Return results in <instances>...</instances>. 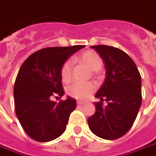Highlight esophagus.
Returning a JSON list of instances; mask_svg holds the SVG:
<instances>
[{"mask_svg": "<svg viewBox=\"0 0 156 156\" xmlns=\"http://www.w3.org/2000/svg\"><path fill=\"white\" fill-rule=\"evenodd\" d=\"M84 104H85V102H83V101H78V102H77V105H78V106H82V105Z\"/></svg>", "mask_w": 156, "mask_h": 156, "instance_id": "esophagus-1", "label": "esophagus"}]
</instances>
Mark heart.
<instances>
[{
    "label": "heart",
    "instance_id": "1",
    "mask_svg": "<svg viewBox=\"0 0 156 156\" xmlns=\"http://www.w3.org/2000/svg\"><path fill=\"white\" fill-rule=\"evenodd\" d=\"M78 62L83 63L88 69L93 71H98L102 66V60L97 53L93 51H86L80 55L77 58ZM62 80L64 82H69L72 77V63L67 61L63 63L61 70ZM96 85L94 82L87 83H75L68 88V94L75 99L84 101L90 97L95 91Z\"/></svg>",
    "mask_w": 156,
    "mask_h": 156
}]
</instances>
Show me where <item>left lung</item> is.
I'll return each instance as SVG.
<instances>
[{"label": "left lung", "mask_w": 156, "mask_h": 156, "mask_svg": "<svg viewBox=\"0 0 156 156\" xmlns=\"http://www.w3.org/2000/svg\"><path fill=\"white\" fill-rule=\"evenodd\" d=\"M106 68L104 82L95 94V113L87 119L90 130L105 140H115L131 129L141 104V75L134 61L122 50L92 46ZM108 102L106 107L103 101Z\"/></svg>", "instance_id": "obj_1"}]
</instances>
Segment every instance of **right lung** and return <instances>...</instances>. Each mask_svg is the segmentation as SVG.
<instances>
[{"instance_id":"obj_1","label":"right lung","mask_w":156,"mask_h":156,"mask_svg":"<svg viewBox=\"0 0 156 156\" xmlns=\"http://www.w3.org/2000/svg\"><path fill=\"white\" fill-rule=\"evenodd\" d=\"M85 46L46 48L22 63L14 87L16 115L27 135L47 142L64 133L76 100L68 96L59 103L52 96H63L61 70L63 63Z\"/></svg>"}]
</instances>
